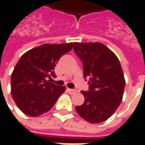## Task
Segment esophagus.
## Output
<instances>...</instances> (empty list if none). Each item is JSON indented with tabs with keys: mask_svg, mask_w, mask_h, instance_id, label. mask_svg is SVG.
<instances>
[{
	"mask_svg": "<svg viewBox=\"0 0 145 145\" xmlns=\"http://www.w3.org/2000/svg\"><path fill=\"white\" fill-rule=\"evenodd\" d=\"M68 91H69L71 94H74V93L77 92V89H74V88L71 89V88H68Z\"/></svg>",
	"mask_w": 145,
	"mask_h": 145,
	"instance_id": "obj_1",
	"label": "esophagus"
}]
</instances>
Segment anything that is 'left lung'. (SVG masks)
<instances>
[{"instance_id":"8db88e82","label":"left lung","mask_w":145,"mask_h":145,"mask_svg":"<svg viewBox=\"0 0 145 145\" xmlns=\"http://www.w3.org/2000/svg\"><path fill=\"white\" fill-rule=\"evenodd\" d=\"M74 51L82 60L88 91H82L85 102L76 106L78 115L91 123L106 121L121 103L125 88L118 58L101 42H74Z\"/></svg>"}]
</instances>
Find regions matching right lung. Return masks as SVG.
<instances>
[{
	"label": "right lung",
	"instance_id": "right-lung-1",
	"mask_svg": "<svg viewBox=\"0 0 145 145\" xmlns=\"http://www.w3.org/2000/svg\"><path fill=\"white\" fill-rule=\"evenodd\" d=\"M73 45L43 44L21 57L11 74V88L22 112L35 117L53 108L66 89L50 82L51 78H56L54 67L60 57L72 50Z\"/></svg>",
	"mask_w": 145,
	"mask_h": 145
}]
</instances>
